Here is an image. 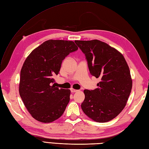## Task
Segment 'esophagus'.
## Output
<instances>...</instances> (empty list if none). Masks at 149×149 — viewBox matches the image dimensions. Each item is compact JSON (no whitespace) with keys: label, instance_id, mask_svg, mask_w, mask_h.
<instances>
[{"label":"esophagus","instance_id":"1","mask_svg":"<svg viewBox=\"0 0 149 149\" xmlns=\"http://www.w3.org/2000/svg\"><path fill=\"white\" fill-rule=\"evenodd\" d=\"M70 91H71V92H72V93H75V92L78 91L77 90H76V89H71Z\"/></svg>","mask_w":149,"mask_h":149}]
</instances>
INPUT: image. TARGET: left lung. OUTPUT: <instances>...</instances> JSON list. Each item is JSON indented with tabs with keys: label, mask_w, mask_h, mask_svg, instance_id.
I'll return each instance as SVG.
<instances>
[{
	"label": "left lung",
	"mask_w": 149,
	"mask_h": 149,
	"mask_svg": "<svg viewBox=\"0 0 149 149\" xmlns=\"http://www.w3.org/2000/svg\"><path fill=\"white\" fill-rule=\"evenodd\" d=\"M85 54L92 75L100 78L98 88L85 89L82 111L98 123L114 119L125 107L132 88L128 65L123 55L99 40H75Z\"/></svg>",
	"instance_id": "left-lung-1"
}]
</instances>
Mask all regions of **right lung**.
Returning <instances> with one entry per match:
<instances>
[{"instance_id": "1", "label": "right lung", "mask_w": 149, "mask_h": 149, "mask_svg": "<svg viewBox=\"0 0 149 149\" xmlns=\"http://www.w3.org/2000/svg\"><path fill=\"white\" fill-rule=\"evenodd\" d=\"M73 41L48 40L28 56L20 72L19 93L29 112L41 123H49L62 116L70 101V89L55 87L58 75L67 55L77 51Z\"/></svg>"}]
</instances>
